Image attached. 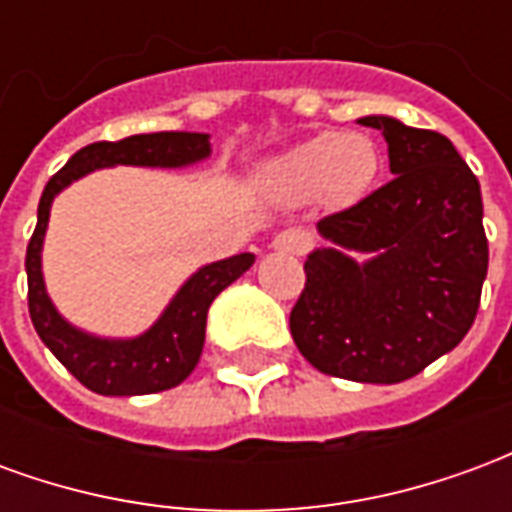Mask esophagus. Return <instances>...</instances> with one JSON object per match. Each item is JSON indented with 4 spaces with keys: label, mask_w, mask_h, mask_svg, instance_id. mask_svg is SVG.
<instances>
[{
    "label": "esophagus",
    "mask_w": 512,
    "mask_h": 512,
    "mask_svg": "<svg viewBox=\"0 0 512 512\" xmlns=\"http://www.w3.org/2000/svg\"><path fill=\"white\" fill-rule=\"evenodd\" d=\"M310 246H312L310 235L304 233V230H296V227L282 230V233L274 238V249H277V252H285V255H304Z\"/></svg>",
    "instance_id": "34e87169"
}]
</instances>
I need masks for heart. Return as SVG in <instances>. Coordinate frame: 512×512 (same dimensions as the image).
<instances>
[{
	"label": "heart",
	"mask_w": 512,
	"mask_h": 512,
	"mask_svg": "<svg viewBox=\"0 0 512 512\" xmlns=\"http://www.w3.org/2000/svg\"><path fill=\"white\" fill-rule=\"evenodd\" d=\"M381 153L367 134H318L301 142L266 169L271 189L285 200L301 202L318 197L348 205L373 186Z\"/></svg>",
	"instance_id": "obj_1"
}]
</instances>
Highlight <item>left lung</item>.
I'll return each mask as SVG.
<instances>
[{"label": "left lung", "instance_id": "1", "mask_svg": "<svg viewBox=\"0 0 512 512\" xmlns=\"http://www.w3.org/2000/svg\"><path fill=\"white\" fill-rule=\"evenodd\" d=\"M359 123L384 134L395 178L318 222L334 246L307 257L290 334L326 376L400 384L472 329L488 274L483 197L444 134L392 117Z\"/></svg>", "mask_w": 512, "mask_h": 512}]
</instances>
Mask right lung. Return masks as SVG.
I'll use <instances>...</instances> for the list:
<instances>
[{"label": "right lung", "mask_w": 512, "mask_h": 512, "mask_svg": "<svg viewBox=\"0 0 512 512\" xmlns=\"http://www.w3.org/2000/svg\"><path fill=\"white\" fill-rule=\"evenodd\" d=\"M211 153L208 134L189 131H158V134L126 136L120 142H93L73 153L71 161L46 183L38 205V224L27 246V299L32 326L49 351L68 373L79 378L98 395H153L186 381L197 367L205 343V318L211 301L227 285L255 263V255H235L200 268L178 290L164 315L134 340H98L73 329L60 318L46 296L43 271H40V246L49 224L51 200L68 183L87 172L115 164L134 167H183Z\"/></svg>", "instance_id": "1"}]
</instances>
